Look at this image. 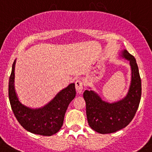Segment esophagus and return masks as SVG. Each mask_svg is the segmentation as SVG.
Wrapping results in <instances>:
<instances>
[{"label":"esophagus","instance_id":"1","mask_svg":"<svg viewBox=\"0 0 152 152\" xmlns=\"http://www.w3.org/2000/svg\"><path fill=\"white\" fill-rule=\"evenodd\" d=\"M75 85H76V90L78 93H82V90H83V82L81 79H77L75 82Z\"/></svg>","mask_w":152,"mask_h":152}]
</instances>
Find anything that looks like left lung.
Instances as JSON below:
<instances>
[{
	"label": "left lung",
	"mask_w": 152,
	"mask_h": 152,
	"mask_svg": "<svg viewBox=\"0 0 152 152\" xmlns=\"http://www.w3.org/2000/svg\"><path fill=\"white\" fill-rule=\"evenodd\" d=\"M122 56L128 59L132 69V80L126 96L115 103L102 100L93 90H85L86 113L89 126L97 132L109 134L126 126L135 115L141 98V79L136 59L126 50Z\"/></svg>",
	"instance_id": "obj_1"
}]
</instances>
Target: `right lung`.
Returning <instances> with one entry per match:
<instances>
[{
	"instance_id": "obj_1",
	"label": "right lung",
	"mask_w": 152,
	"mask_h": 152,
	"mask_svg": "<svg viewBox=\"0 0 152 152\" xmlns=\"http://www.w3.org/2000/svg\"><path fill=\"white\" fill-rule=\"evenodd\" d=\"M15 60L12 65L9 82V98L12 110L20 124L30 132L43 136H51L62 126L67 107L76 96L75 84H70L61 90L45 107L31 109L18 100L14 87Z\"/></svg>"
}]
</instances>
